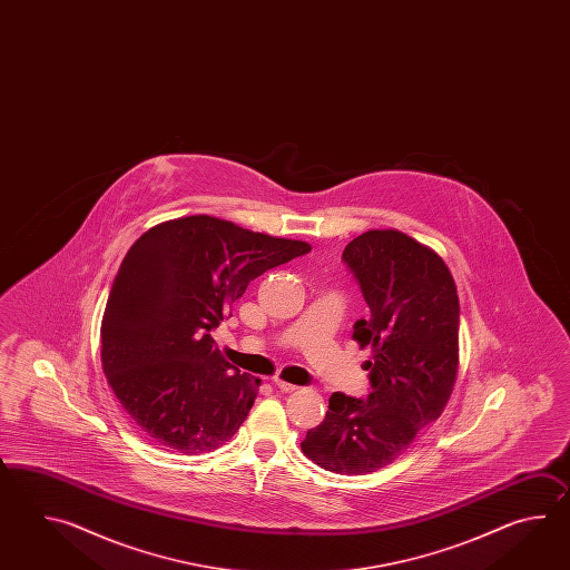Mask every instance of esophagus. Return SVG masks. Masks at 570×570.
<instances>
[{
    "mask_svg": "<svg viewBox=\"0 0 570 570\" xmlns=\"http://www.w3.org/2000/svg\"><path fill=\"white\" fill-rule=\"evenodd\" d=\"M275 387L281 389L283 393H293V391H297V385H291V383L283 381V379H275Z\"/></svg>",
    "mask_w": 570,
    "mask_h": 570,
    "instance_id": "34e87169",
    "label": "esophagus"
}]
</instances>
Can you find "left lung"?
<instances>
[{
    "instance_id": "left-lung-1",
    "label": "left lung",
    "mask_w": 570,
    "mask_h": 570,
    "mask_svg": "<svg viewBox=\"0 0 570 570\" xmlns=\"http://www.w3.org/2000/svg\"><path fill=\"white\" fill-rule=\"evenodd\" d=\"M342 261L371 309L352 334L361 348H373L364 363L371 393H332L302 450L332 473H375L444 412L459 373L461 305L446 263L403 232H364Z\"/></svg>"
}]
</instances>
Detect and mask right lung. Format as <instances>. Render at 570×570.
Instances as JSON below:
<instances>
[{"instance_id": "obj_1", "label": "right lung", "mask_w": 570, "mask_h": 570, "mask_svg": "<svg viewBox=\"0 0 570 570\" xmlns=\"http://www.w3.org/2000/svg\"><path fill=\"white\" fill-rule=\"evenodd\" d=\"M309 250L212 216L163 222L132 244L101 320V366L148 440L202 454L238 432L261 379L234 368L212 330L250 281Z\"/></svg>"}]
</instances>
